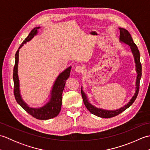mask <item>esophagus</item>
<instances>
[{
	"mask_svg": "<svg viewBox=\"0 0 150 150\" xmlns=\"http://www.w3.org/2000/svg\"><path fill=\"white\" fill-rule=\"evenodd\" d=\"M75 70V71L78 73H81L83 72V68H82V67L80 66H77V67H76Z\"/></svg>",
	"mask_w": 150,
	"mask_h": 150,
	"instance_id": "esophagus-1",
	"label": "esophagus"
}]
</instances>
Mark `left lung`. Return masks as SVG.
Instances as JSON below:
<instances>
[{
	"mask_svg": "<svg viewBox=\"0 0 150 150\" xmlns=\"http://www.w3.org/2000/svg\"><path fill=\"white\" fill-rule=\"evenodd\" d=\"M120 30V38L119 40L121 43H124L128 45L130 47V49L132 50V54L134 57V60L135 63V68H136V72L137 73V79H136V87H135V92L133 96L129 101L127 103L126 105H124L122 107H121L119 109H117L115 110H104L102 109V108H98L95 107L93 105H92L88 98L86 94L83 90H82V87H81V93L82 97L83 98L84 104L85 106L86 107L87 109L90 111L91 113L95 115L97 117H99L101 118H111L117 116V115L121 113L124 110H126L127 108H128L130 106H132V104L134 103L139 93V84H140V80H141V76H142V66L140 61V53L138 50V47L137 46L136 44L134 43L132 37L131 35L127 31L126 29H124L122 28H119Z\"/></svg>",
	"mask_w": 150,
	"mask_h": 150,
	"instance_id": "1",
	"label": "left lung"
}]
</instances>
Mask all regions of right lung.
Wrapping results in <instances>:
<instances>
[{
    "mask_svg": "<svg viewBox=\"0 0 150 150\" xmlns=\"http://www.w3.org/2000/svg\"><path fill=\"white\" fill-rule=\"evenodd\" d=\"M40 27H36L31 31L28 36L22 42L21 46L19 47L17 52L15 54V62L13 68V78L14 82V95L17 103L23 108V109L31 115V116L39 120H47L52 119L58 115L61 110L62 106V94L65 86L66 81L69 77L70 71L71 66L64 70L57 77L55 81L54 82L52 91L50 92L49 100L47 103L40 108H31L25 103L23 98H22L20 91V84L18 75V53L19 50L24 44L29 42L38 33V30Z\"/></svg>",
    "mask_w": 150,
    "mask_h": 150,
    "instance_id": "right-lung-1",
    "label": "right lung"
}]
</instances>
